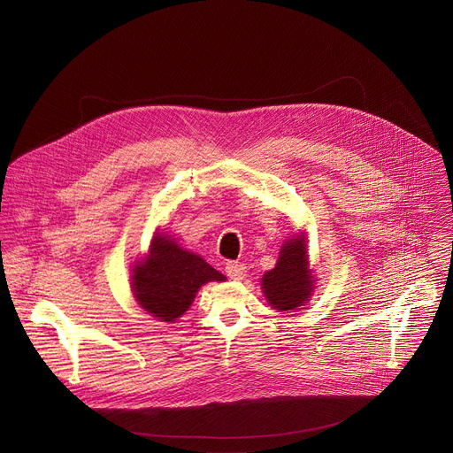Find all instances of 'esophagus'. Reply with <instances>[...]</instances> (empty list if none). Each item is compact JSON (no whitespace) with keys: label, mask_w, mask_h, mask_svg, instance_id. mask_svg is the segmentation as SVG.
Returning <instances> with one entry per match:
<instances>
[{"label":"esophagus","mask_w":453,"mask_h":453,"mask_svg":"<svg viewBox=\"0 0 453 453\" xmlns=\"http://www.w3.org/2000/svg\"><path fill=\"white\" fill-rule=\"evenodd\" d=\"M226 273L234 279V280H240L245 277L247 273V266L242 263V261H227L226 263Z\"/></svg>","instance_id":"obj_1"}]
</instances>
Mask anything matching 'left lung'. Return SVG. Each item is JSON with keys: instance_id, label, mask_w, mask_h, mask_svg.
I'll use <instances>...</instances> for the list:
<instances>
[{"instance_id": "1", "label": "left lung", "mask_w": 453, "mask_h": 453, "mask_svg": "<svg viewBox=\"0 0 453 453\" xmlns=\"http://www.w3.org/2000/svg\"><path fill=\"white\" fill-rule=\"evenodd\" d=\"M268 304L279 311H291L304 306L315 289V277L310 270L304 234L282 243L279 259L261 279Z\"/></svg>"}]
</instances>
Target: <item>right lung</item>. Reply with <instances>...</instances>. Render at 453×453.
<instances>
[{
	"mask_svg": "<svg viewBox=\"0 0 453 453\" xmlns=\"http://www.w3.org/2000/svg\"><path fill=\"white\" fill-rule=\"evenodd\" d=\"M226 277L201 256L180 247L176 238L157 233L147 257L133 266L131 289L149 315L174 322L194 303L199 288Z\"/></svg>",
	"mask_w": 453,
	"mask_h": 453,
	"instance_id": "right-lung-1",
	"label": "right lung"
}]
</instances>
